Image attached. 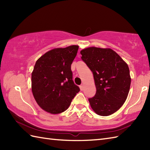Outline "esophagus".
<instances>
[{"instance_id": "34e87169", "label": "esophagus", "mask_w": 150, "mask_h": 150, "mask_svg": "<svg viewBox=\"0 0 150 150\" xmlns=\"http://www.w3.org/2000/svg\"><path fill=\"white\" fill-rule=\"evenodd\" d=\"M84 85L83 84H82V85H81L80 86V89H81V91H83L84 90Z\"/></svg>"}]
</instances>
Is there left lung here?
Listing matches in <instances>:
<instances>
[{"mask_svg": "<svg viewBox=\"0 0 150 150\" xmlns=\"http://www.w3.org/2000/svg\"><path fill=\"white\" fill-rule=\"evenodd\" d=\"M81 59L93 74L96 93L90 106L100 116L116 112L126 101L131 84L127 64L111 49L90 47L81 51Z\"/></svg>", "mask_w": 150, "mask_h": 150, "instance_id": "left-lung-1", "label": "left lung"}]
</instances>
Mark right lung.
<instances>
[{
    "label": "right lung",
    "mask_w": 150,
    "mask_h": 150,
    "mask_svg": "<svg viewBox=\"0 0 150 150\" xmlns=\"http://www.w3.org/2000/svg\"><path fill=\"white\" fill-rule=\"evenodd\" d=\"M79 46L49 51L37 60L31 73V90L39 106L52 114L68 109L80 88L73 81L71 65Z\"/></svg>",
    "instance_id": "1"
}]
</instances>
